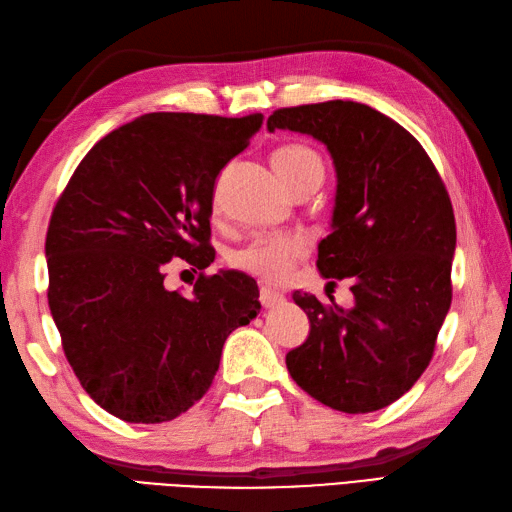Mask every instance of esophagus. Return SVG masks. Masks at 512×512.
<instances>
[{"label":"esophagus","mask_w":512,"mask_h":512,"mask_svg":"<svg viewBox=\"0 0 512 512\" xmlns=\"http://www.w3.org/2000/svg\"><path fill=\"white\" fill-rule=\"evenodd\" d=\"M284 301H286V297L282 293H278V290H271L267 286L260 288V303L265 310L280 308V306H284Z\"/></svg>","instance_id":"obj_1"}]
</instances>
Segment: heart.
Instances as JSON below:
<instances>
[{
	"label": "heart",
	"instance_id": "b5f03b06",
	"mask_svg": "<svg viewBox=\"0 0 512 512\" xmlns=\"http://www.w3.org/2000/svg\"><path fill=\"white\" fill-rule=\"evenodd\" d=\"M271 165L275 174L282 178V183L293 193L303 183H308L312 176L323 174L319 155L299 144H288L275 150ZM306 252V239L295 237V234H275V237H260L243 247L232 256V265L262 282L278 284L288 278L295 262L306 256Z\"/></svg>",
	"mask_w": 512,
	"mask_h": 512
}]
</instances>
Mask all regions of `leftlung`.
<instances>
[{
	"mask_svg": "<svg viewBox=\"0 0 512 512\" xmlns=\"http://www.w3.org/2000/svg\"><path fill=\"white\" fill-rule=\"evenodd\" d=\"M267 129L312 135L334 159L336 206L316 267L327 286L349 278L355 297L344 310L295 290L310 334L286 368L331 409L388 407L426 370L450 310L457 224L446 185L416 137L362 103L275 109Z\"/></svg>",
	"mask_w": 512,
	"mask_h": 512,
	"instance_id": "left-lung-1",
	"label": "left lung"
}]
</instances>
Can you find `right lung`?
Instances as JSON below:
<instances>
[{
    "instance_id": "1",
    "label": "right lung",
    "mask_w": 512,
    "mask_h": 512,
    "mask_svg": "<svg viewBox=\"0 0 512 512\" xmlns=\"http://www.w3.org/2000/svg\"><path fill=\"white\" fill-rule=\"evenodd\" d=\"M260 127L262 114H144L90 148L55 204L49 310L81 388L124 422H168L198 403L226 338L256 319L247 275L200 273L185 297L163 286V267L211 265L217 174Z\"/></svg>"
}]
</instances>
